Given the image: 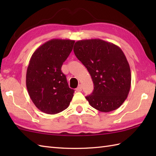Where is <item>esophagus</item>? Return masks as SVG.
<instances>
[{"label":"esophagus","mask_w":156,"mask_h":156,"mask_svg":"<svg viewBox=\"0 0 156 156\" xmlns=\"http://www.w3.org/2000/svg\"><path fill=\"white\" fill-rule=\"evenodd\" d=\"M82 86L81 85H79L78 87H77V88L76 89V90L77 91V92H80V91H82Z\"/></svg>","instance_id":"34e87169"}]
</instances>
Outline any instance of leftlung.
<instances>
[{
    "mask_svg": "<svg viewBox=\"0 0 156 156\" xmlns=\"http://www.w3.org/2000/svg\"><path fill=\"white\" fill-rule=\"evenodd\" d=\"M74 52L87 68L94 90L86 97L92 107L101 112L117 109L127 98L131 75L129 64L119 46L99 39L75 43Z\"/></svg>",
    "mask_w": 156,
    "mask_h": 156,
    "instance_id": "1",
    "label": "left lung"
}]
</instances>
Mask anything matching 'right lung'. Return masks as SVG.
Returning <instances> with one entry per match:
<instances>
[{"label": "right lung", "instance_id": "1", "mask_svg": "<svg viewBox=\"0 0 156 156\" xmlns=\"http://www.w3.org/2000/svg\"><path fill=\"white\" fill-rule=\"evenodd\" d=\"M74 40L53 39L33 54L26 74V86L39 110L54 115L68 107L74 90L69 88L61 68L70 54Z\"/></svg>", "mask_w": 156, "mask_h": 156}]
</instances>
